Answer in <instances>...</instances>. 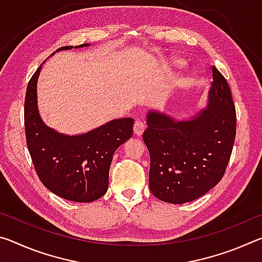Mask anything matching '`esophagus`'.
<instances>
[{"label":"esophagus","instance_id":"34e87169","mask_svg":"<svg viewBox=\"0 0 262 262\" xmlns=\"http://www.w3.org/2000/svg\"><path fill=\"white\" fill-rule=\"evenodd\" d=\"M145 129V125L141 120H136L134 123V127H133V130H134V134L136 136H141L143 134V132Z\"/></svg>","mask_w":262,"mask_h":262}]
</instances>
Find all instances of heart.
<instances>
[{
	"label": "heart",
	"mask_w": 262,
	"mask_h": 262,
	"mask_svg": "<svg viewBox=\"0 0 262 262\" xmlns=\"http://www.w3.org/2000/svg\"><path fill=\"white\" fill-rule=\"evenodd\" d=\"M171 64L172 67L174 68H181L185 66V61L181 59V57H173V59L171 60Z\"/></svg>",
	"instance_id": "heart-1"
}]
</instances>
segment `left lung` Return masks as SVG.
<instances>
[{
	"label": "left lung",
	"instance_id": "1",
	"mask_svg": "<svg viewBox=\"0 0 262 262\" xmlns=\"http://www.w3.org/2000/svg\"><path fill=\"white\" fill-rule=\"evenodd\" d=\"M143 141L150 154L149 188L161 201L199 199L223 177L236 137V108L216 67L207 105L186 119L148 111Z\"/></svg>",
	"mask_w": 262,
	"mask_h": 262
}]
</instances>
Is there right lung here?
<instances>
[{
  "label": "right lung",
  "instance_id": "add662e5",
  "mask_svg": "<svg viewBox=\"0 0 262 262\" xmlns=\"http://www.w3.org/2000/svg\"><path fill=\"white\" fill-rule=\"evenodd\" d=\"M88 46L90 43L75 48ZM73 47L63 46L56 52ZM41 66L30 79L24 104L26 144L35 171L45 187L62 199L74 202L98 200L107 192L115 150L132 137L134 120L114 119L77 135L62 134L48 127L38 108L37 83Z\"/></svg>",
  "mask_w": 262,
  "mask_h": 262
}]
</instances>
